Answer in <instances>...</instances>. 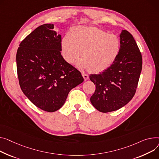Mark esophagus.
Instances as JSON below:
<instances>
[{
	"instance_id": "obj_1",
	"label": "esophagus",
	"mask_w": 159,
	"mask_h": 159,
	"mask_svg": "<svg viewBox=\"0 0 159 159\" xmlns=\"http://www.w3.org/2000/svg\"><path fill=\"white\" fill-rule=\"evenodd\" d=\"M82 76H83V77H84V79L85 80H87L89 79V76H88V74H86L85 73H82Z\"/></svg>"
}]
</instances>
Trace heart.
Wrapping results in <instances>:
<instances>
[{
    "label": "heart",
    "mask_w": 159,
    "mask_h": 159,
    "mask_svg": "<svg viewBox=\"0 0 159 159\" xmlns=\"http://www.w3.org/2000/svg\"><path fill=\"white\" fill-rule=\"evenodd\" d=\"M62 54L70 64L81 54L80 66L93 72H100L109 68L118 57L121 50L120 38L114 34L91 27H77L70 36L62 40Z\"/></svg>",
    "instance_id": "obj_1"
}]
</instances>
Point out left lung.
<instances>
[{"mask_svg": "<svg viewBox=\"0 0 159 159\" xmlns=\"http://www.w3.org/2000/svg\"><path fill=\"white\" fill-rule=\"evenodd\" d=\"M120 36L118 57L107 69L89 75L96 87L90 100L102 112L118 110L132 99L142 70V55L132 35L123 30Z\"/></svg>", "mask_w": 159, "mask_h": 159, "instance_id": "obj_1", "label": "left lung"}]
</instances>
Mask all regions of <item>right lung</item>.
<instances>
[{
	"label": "right lung",
	"instance_id": "right-lung-1",
	"mask_svg": "<svg viewBox=\"0 0 159 159\" xmlns=\"http://www.w3.org/2000/svg\"><path fill=\"white\" fill-rule=\"evenodd\" d=\"M54 27H37L21 42L16 56L21 89L37 107L50 112L59 109L70 90L84 81L61 56V36Z\"/></svg>",
	"mask_w": 159,
	"mask_h": 159
}]
</instances>
